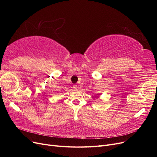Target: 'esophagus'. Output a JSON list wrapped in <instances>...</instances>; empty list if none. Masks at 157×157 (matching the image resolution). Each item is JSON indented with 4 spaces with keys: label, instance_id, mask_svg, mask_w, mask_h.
I'll return each mask as SVG.
<instances>
[{
    "label": "esophagus",
    "instance_id": "1",
    "mask_svg": "<svg viewBox=\"0 0 157 157\" xmlns=\"http://www.w3.org/2000/svg\"><path fill=\"white\" fill-rule=\"evenodd\" d=\"M73 88H74V90H77V89H78V86H77L76 85H73Z\"/></svg>",
    "mask_w": 157,
    "mask_h": 157
}]
</instances>
